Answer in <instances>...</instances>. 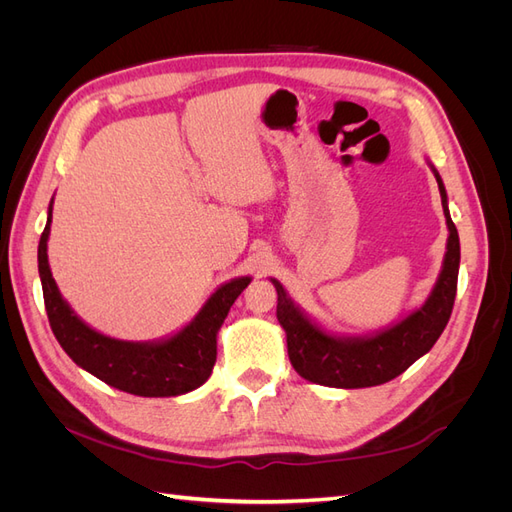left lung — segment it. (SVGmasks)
<instances>
[{
  "label": "left lung",
  "instance_id": "obj_1",
  "mask_svg": "<svg viewBox=\"0 0 512 512\" xmlns=\"http://www.w3.org/2000/svg\"><path fill=\"white\" fill-rule=\"evenodd\" d=\"M438 181L448 228L442 269L429 297L408 316L367 335L327 331L294 303L284 286L271 277L277 290V320L286 331L288 356L297 374L314 384L333 389H365L397 378L438 342L453 312L459 275V235L448 211L442 177L427 160Z\"/></svg>",
  "mask_w": 512,
  "mask_h": 512
}]
</instances>
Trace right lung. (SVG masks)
<instances>
[{
	"label": "right lung",
	"mask_w": 512,
	"mask_h": 512,
	"mask_svg": "<svg viewBox=\"0 0 512 512\" xmlns=\"http://www.w3.org/2000/svg\"><path fill=\"white\" fill-rule=\"evenodd\" d=\"M51 222L53 200L38 245V273L51 329L70 359L113 389L138 397H177L205 384L218 359V333L232 303L252 282V277H235L218 286L192 322L173 335L153 342L115 339L89 327L61 297L46 254Z\"/></svg>",
	"instance_id": "add662e5"
}]
</instances>
